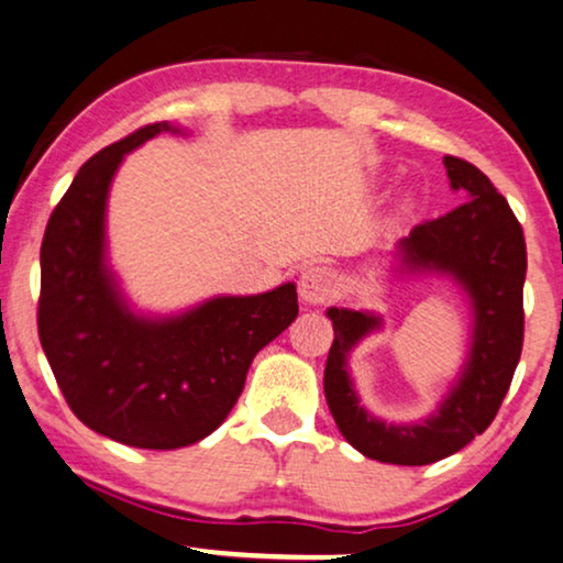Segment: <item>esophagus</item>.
Returning a JSON list of instances; mask_svg holds the SVG:
<instances>
[{
  "instance_id": "obj_1",
  "label": "esophagus",
  "mask_w": 563,
  "mask_h": 563,
  "mask_svg": "<svg viewBox=\"0 0 563 563\" xmlns=\"http://www.w3.org/2000/svg\"><path fill=\"white\" fill-rule=\"evenodd\" d=\"M334 294V277L327 267L311 265L303 267L301 277H298V296H301L303 303L319 306L332 298Z\"/></svg>"
}]
</instances>
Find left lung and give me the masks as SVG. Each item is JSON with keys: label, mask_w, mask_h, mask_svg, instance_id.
I'll list each match as a JSON object with an SVG mask.
<instances>
[{"label": "left lung", "mask_w": 563, "mask_h": 563, "mask_svg": "<svg viewBox=\"0 0 563 563\" xmlns=\"http://www.w3.org/2000/svg\"><path fill=\"white\" fill-rule=\"evenodd\" d=\"M448 179L466 203L411 229L394 250V273L451 277L468 298L471 344L459 378L438 409L419 422H386L360 404L350 352L378 332L373 311L327 309L334 342L324 368V396L344 440L380 463L427 466L466 448L497 417L522 352L526 236L512 208L474 164L445 156Z\"/></svg>", "instance_id": "left-lung-1"}]
</instances>
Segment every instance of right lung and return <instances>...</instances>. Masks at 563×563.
I'll return each instance as SVG.
<instances>
[{
    "mask_svg": "<svg viewBox=\"0 0 563 563\" xmlns=\"http://www.w3.org/2000/svg\"><path fill=\"white\" fill-rule=\"evenodd\" d=\"M167 131L183 133L164 120L97 152L41 244L37 334L66 404L89 430L148 451L208 438L234 409L254 355L298 317L294 283L167 317L133 311L108 260V195L125 154Z\"/></svg>",
    "mask_w": 563,
    "mask_h": 563,
    "instance_id": "add662e5",
    "label": "right lung"
}]
</instances>
